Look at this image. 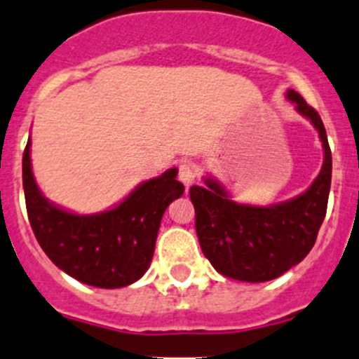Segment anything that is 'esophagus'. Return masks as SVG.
Returning a JSON list of instances; mask_svg holds the SVG:
<instances>
[{
	"label": "esophagus",
	"instance_id": "1",
	"mask_svg": "<svg viewBox=\"0 0 359 359\" xmlns=\"http://www.w3.org/2000/svg\"><path fill=\"white\" fill-rule=\"evenodd\" d=\"M196 179V172H194L193 165L191 163H180L179 165V180L186 187H189L191 184Z\"/></svg>",
	"mask_w": 359,
	"mask_h": 359
}]
</instances>
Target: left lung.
Listing matches in <instances>:
<instances>
[{
  "mask_svg": "<svg viewBox=\"0 0 359 359\" xmlns=\"http://www.w3.org/2000/svg\"><path fill=\"white\" fill-rule=\"evenodd\" d=\"M318 130L325 163L305 193L268 207L236 203L214 179L189 189L201 250L221 276L243 283H266L300 263L318 238L328 207L332 151L319 114L297 91L286 95Z\"/></svg>",
  "mask_w": 359,
  "mask_h": 359,
  "instance_id": "8db88e82",
  "label": "left lung"
}]
</instances>
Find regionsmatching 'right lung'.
Instances as JSON below:
<instances>
[{
    "label": "right lung",
    "mask_w": 359,
    "mask_h": 359,
    "mask_svg": "<svg viewBox=\"0 0 359 359\" xmlns=\"http://www.w3.org/2000/svg\"><path fill=\"white\" fill-rule=\"evenodd\" d=\"M31 140L22 156V186L29 224L52 263L87 286L124 287L151 264L166 207L182 196L177 168L135 187L117 207L79 215L50 203L31 170Z\"/></svg>",
    "instance_id": "right-lung-1"
}]
</instances>
